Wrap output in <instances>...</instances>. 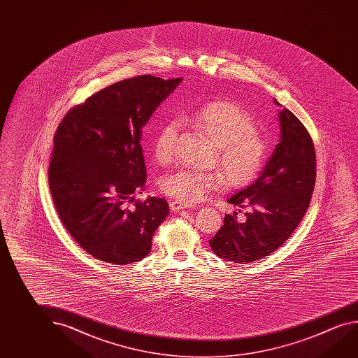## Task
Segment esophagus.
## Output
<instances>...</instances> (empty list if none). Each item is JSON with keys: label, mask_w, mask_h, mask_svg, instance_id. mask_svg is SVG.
Segmentation results:
<instances>
[{"label": "esophagus", "mask_w": 358, "mask_h": 358, "mask_svg": "<svg viewBox=\"0 0 358 358\" xmlns=\"http://www.w3.org/2000/svg\"><path fill=\"white\" fill-rule=\"evenodd\" d=\"M187 207H189V205L180 202V201H171L170 202L171 211L177 212L183 210V208H187Z\"/></svg>", "instance_id": "esophagus-1"}]
</instances>
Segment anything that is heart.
I'll return each instance as SVG.
<instances>
[{
	"mask_svg": "<svg viewBox=\"0 0 358 358\" xmlns=\"http://www.w3.org/2000/svg\"><path fill=\"white\" fill-rule=\"evenodd\" d=\"M187 121L218 147V164L229 187H240L257 176L267 159L268 141L245 107L235 101H212L188 116ZM178 129V122L171 120L155 136L153 155L159 164L175 159ZM223 176L211 171L180 170L164 177L161 188L172 199L191 205L222 187Z\"/></svg>",
	"mask_w": 358,
	"mask_h": 358,
	"instance_id": "b5f03b06",
	"label": "heart"
}]
</instances>
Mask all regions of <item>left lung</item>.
I'll use <instances>...</instances> for the list:
<instances>
[{"label": "left lung", "instance_id": "obj_1", "mask_svg": "<svg viewBox=\"0 0 358 358\" xmlns=\"http://www.w3.org/2000/svg\"><path fill=\"white\" fill-rule=\"evenodd\" d=\"M277 106H281L275 100ZM281 141L264 171L227 202L248 208L246 221L237 212L226 215L222 227L210 240L218 257L250 264L275 252L299 226L310 205L316 182V151L308 131L283 108L278 112ZM240 211V210H238Z\"/></svg>", "mask_w": 358, "mask_h": 358}]
</instances>
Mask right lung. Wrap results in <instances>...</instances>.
<instances>
[{"label":"right lung","instance_id":"right-lung-1","mask_svg":"<svg viewBox=\"0 0 358 358\" xmlns=\"http://www.w3.org/2000/svg\"><path fill=\"white\" fill-rule=\"evenodd\" d=\"M182 78L123 80L73 107L56 129L48 185L73 240L107 264L141 261L169 215L164 199L135 201L146 183L142 129Z\"/></svg>","mask_w":358,"mask_h":358}]
</instances>
